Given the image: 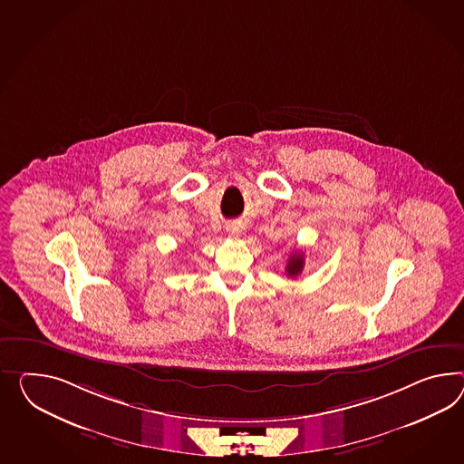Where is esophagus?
Segmentation results:
<instances>
[{"instance_id":"esophagus-1","label":"esophagus","mask_w":464,"mask_h":464,"mask_svg":"<svg viewBox=\"0 0 464 464\" xmlns=\"http://www.w3.org/2000/svg\"><path fill=\"white\" fill-rule=\"evenodd\" d=\"M227 230H228V234H230L232 237H237L238 232H240V228H238L237 226H230Z\"/></svg>"}]
</instances>
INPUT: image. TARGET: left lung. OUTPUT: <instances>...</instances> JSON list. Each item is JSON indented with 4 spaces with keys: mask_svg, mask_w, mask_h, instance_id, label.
<instances>
[{
    "mask_svg": "<svg viewBox=\"0 0 464 464\" xmlns=\"http://www.w3.org/2000/svg\"><path fill=\"white\" fill-rule=\"evenodd\" d=\"M303 267H304V256H303V252H295L291 257H289V261H287V266H285V273L289 277H296L303 271Z\"/></svg>",
    "mask_w": 464,
    "mask_h": 464,
    "instance_id": "8db88e82",
    "label": "left lung"
}]
</instances>
